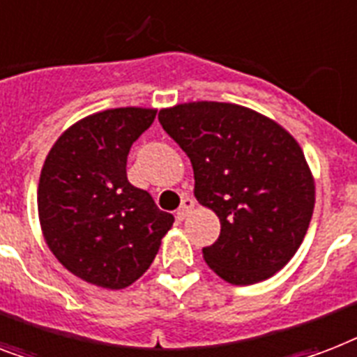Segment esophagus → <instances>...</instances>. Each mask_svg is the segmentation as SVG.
I'll return each instance as SVG.
<instances>
[{
    "label": "esophagus",
    "mask_w": 357,
    "mask_h": 357,
    "mask_svg": "<svg viewBox=\"0 0 357 357\" xmlns=\"http://www.w3.org/2000/svg\"><path fill=\"white\" fill-rule=\"evenodd\" d=\"M194 208V199L192 198H185L183 202H181V207L176 211V218L178 220H185L190 214V211Z\"/></svg>",
    "instance_id": "1"
}]
</instances>
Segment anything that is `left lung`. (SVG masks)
Listing matches in <instances>:
<instances>
[{
	"label": "left lung",
	"instance_id": "8db88e82",
	"mask_svg": "<svg viewBox=\"0 0 357 357\" xmlns=\"http://www.w3.org/2000/svg\"><path fill=\"white\" fill-rule=\"evenodd\" d=\"M159 123L194 170V196L220 218L208 268L236 286L291 260L314 214L315 185L299 143L271 119L229 102L161 109Z\"/></svg>",
	"mask_w": 357,
	"mask_h": 357
}]
</instances>
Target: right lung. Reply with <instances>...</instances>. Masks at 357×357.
<instances>
[{
	"label": "right lung",
	"instance_id": "add662e5",
	"mask_svg": "<svg viewBox=\"0 0 357 357\" xmlns=\"http://www.w3.org/2000/svg\"><path fill=\"white\" fill-rule=\"evenodd\" d=\"M153 119L146 108L93 113L58 137L40 174L43 238L63 268L100 288L135 282L174 224L126 176L130 149Z\"/></svg>",
	"mask_w": 357,
	"mask_h": 357
}]
</instances>
